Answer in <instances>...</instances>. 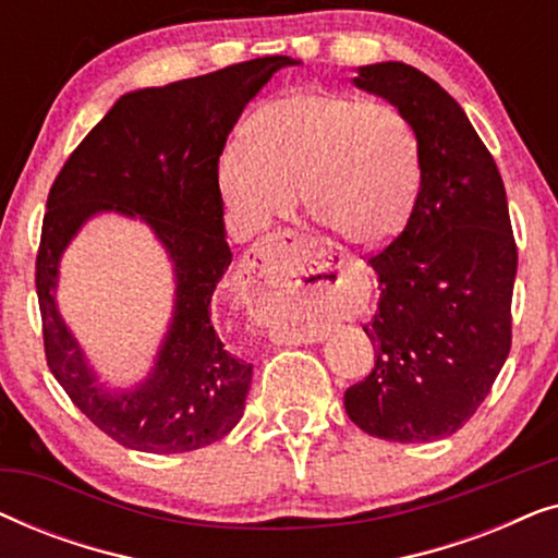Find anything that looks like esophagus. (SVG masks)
<instances>
[{
	"instance_id": "1",
	"label": "esophagus",
	"mask_w": 558,
	"mask_h": 558,
	"mask_svg": "<svg viewBox=\"0 0 558 558\" xmlns=\"http://www.w3.org/2000/svg\"><path fill=\"white\" fill-rule=\"evenodd\" d=\"M307 246L310 243L304 235H296L294 231H277L256 241L246 254V262H243V292H246L256 323L264 325L269 335L287 342V345L312 342V335L304 338L300 332H287V327H279L269 310L277 294L287 287L289 269L300 262Z\"/></svg>"
}]
</instances>
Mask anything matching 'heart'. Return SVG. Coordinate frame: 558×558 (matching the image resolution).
Instances as JSON below:
<instances>
[{
  "label": "heart",
  "mask_w": 558,
  "mask_h": 558,
  "mask_svg": "<svg viewBox=\"0 0 558 558\" xmlns=\"http://www.w3.org/2000/svg\"><path fill=\"white\" fill-rule=\"evenodd\" d=\"M422 185V147L403 111L340 94H292L258 109L218 162V190L251 231L294 208L355 246L399 235Z\"/></svg>",
  "instance_id": "1"
}]
</instances>
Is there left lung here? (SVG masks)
Here are the masks:
<instances>
[{"label": "left lung", "instance_id": "left-lung-1", "mask_svg": "<svg viewBox=\"0 0 558 558\" xmlns=\"http://www.w3.org/2000/svg\"><path fill=\"white\" fill-rule=\"evenodd\" d=\"M353 83L414 124L422 185L403 231L368 256L380 296L363 330L376 368L348 388L345 411L378 439H441L470 422L510 353L518 248L506 185L429 75L391 60L357 68Z\"/></svg>", "mask_w": 558, "mask_h": 558}]
</instances>
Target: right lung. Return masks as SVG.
Segmentation results:
<instances>
[{
    "instance_id": "add662e5",
    "label": "right lung",
    "mask_w": 558,
    "mask_h": 558,
    "mask_svg": "<svg viewBox=\"0 0 558 558\" xmlns=\"http://www.w3.org/2000/svg\"><path fill=\"white\" fill-rule=\"evenodd\" d=\"M287 56L121 96L65 159L48 195L35 287L48 368L71 401L104 434L155 454L193 452L239 424L251 363L235 357L213 323V292L231 264L218 159L246 104ZM142 215L175 262V315L156 371L134 392L95 384L77 343L57 315V262L96 211Z\"/></svg>"
}]
</instances>
